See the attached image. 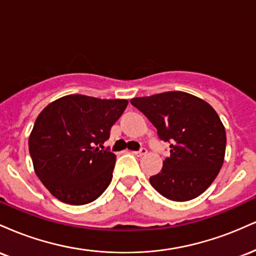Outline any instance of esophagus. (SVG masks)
Masks as SVG:
<instances>
[{"label": "esophagus", "instance_id": "1", "mask_svg": "<svg viewBox=\"0 0 256 256\" xmlns=\"http://www.w3.org/2000/svg\"><path fill=\"white\" fill-rule=\"evenodd\" d=\"M134 152V155H137V156H143V155L146 154V148H140L138 152Z\"/></svg>", "mask_w": 256, "mask_h": 256}]
</instances>
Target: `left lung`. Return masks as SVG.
<instances>
[{
	"instance_id": "left-lung-1",
	"label": "left lung",
	"mask_w": 256,
	"mask_h": 256,
	"mask_svg": "<svg viewBox=\"0 0 256 256\" xmlns=\"http://www.w3.org/2000/svg\"><path fill=\"white\" fill-rule=\"evenodd\" d=\"M138 108L170 142L171 155L149 178L155 190L172 201H189L208 189L224 164L226 132L214 108L183 91L134 98Z\"/></svg>"
}]
</instances>
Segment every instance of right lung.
Listing matches in <instances>:
<instances>
[{"mask_svg":"<svg viewBox=\"0 0 256 256\" xmlns=\"http://www.w3.org/2000/svg\"><path fill=\"white\" fill-rule=\"evenodd\" d=\"M128 100L67 95L34 122L28 150L34 172L54 198L68 204L95 201L110 185L116 155L99 149L124 113Z\"/></svg>","mask_w":256,"mask_h":256,"instance_id":"obj_1","label":"right lung"}]
</instances>
